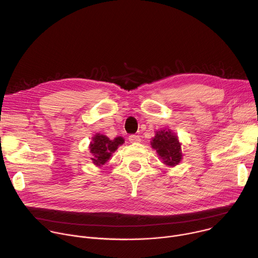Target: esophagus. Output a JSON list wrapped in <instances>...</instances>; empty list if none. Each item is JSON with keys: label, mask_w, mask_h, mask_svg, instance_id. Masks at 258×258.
Returning a JSON list of instances; mask_svg holds the SVG:
<instances>
[{"label": "esophagus", "mask_w": 258, "mask_h": 258, "mask_svg": "<svg viewBox=\"0 0 258 258\" xmlns=\"http://www.w3.org/2000/svg\"><path fill=\"white\" fill-rule=\"evenodd\" d=\"M128 141L131 142V143H140L141 142V139H140V137L139 136H136V135H131L130 137H128Z\"/></svg>", "instance_id": "1"}]
</instances>
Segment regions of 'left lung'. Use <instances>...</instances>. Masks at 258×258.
Returning <instances> with one entry per match:
<instances>
[{"mask_svg": "<svg viewBox=\"0 0 258 258\" xmlns=\"http://www.w3.org/2000/svg\"><path fill=\"white\" fill-rule=\"evenodd\" d=\"M150 144L166 166L173 168L181 162L183 158L181 143L178 136L172 130L161 128L156 131Z\"/></svg>", "mask_w": 258, "mask_h": 258, "instance_id": "8db88e82", "label": "left lung"}]
</instances>
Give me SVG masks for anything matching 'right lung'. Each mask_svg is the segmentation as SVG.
Here are the masks:
<instances>
[{
  "mask_svg": "<svg viewBox=\"0 0 258 258\" xmlns=\"http://www.w3.org/2000/svg\"><path fill=\"white\" fill-rule=\"evenodd\" d=\"M89 144V152L92 154L91 160L96 167H101L111 158L112 154L124 143L122 137H116L110 140L107 136L100 133L91 138Z\"/></svg>",
  "mask_w": 258,
  "mask_h": 258,
  "instance_id": "right-lung-1",
  "label": "right lung"
}]
</instances>
